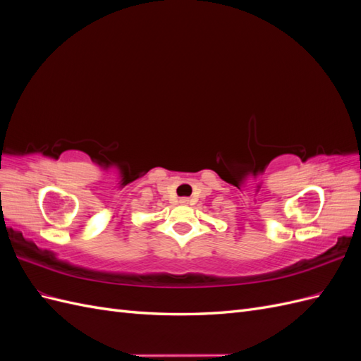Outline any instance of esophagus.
<instances>
[{
  "instance_id": "34e87169",
  "label": "esophagus",
  "mask_w": 361,
  "mask_h": 361,
  "mask_svg": "<svg viewBox=\"0 0 361 361\" xmlns=\"http://www.w3.org/2000/svg\"><path fill=\"white\" fill-rule=\"evenodd\" d=\"M179 203H180V204H188V203H190V199H188V197H182V199L179 200Z\"/></svg>"
}]
</instances>
